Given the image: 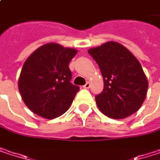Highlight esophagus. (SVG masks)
Here are the masks:
<instances>
[{
  "instance_id": "34e87169",
  "label": "esophagus",
  "mask_w": 160,
  "mask_h": 160,
  "mask_svg": "<svg viewBox=\"0 0 160 160\" xmlns=\"http://www.w3.org/2000/svg\"><path fill=\"white\" fill-rule=\"evenodd\" d=\"M90 86H91L90 82H89V81H87V82L85 83V85L83 86V88H85V89H89V88H90Z\"/></svg>"
}]
</instances>
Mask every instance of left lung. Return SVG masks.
<instances>
[{
  "mask_svg": "<svg viewBox=\"0 0 160 160\" xmlns=\"http://www.w3.org/2000/svg\"><path fill=\"white\" fill-rule=\"evenodd\" d=\"M88 52L98 64L104 90L95 96L98 108L106 116L120 119L139 110L148 88L141 64L123 45L108 42Z\"/></svg>",
  "mask_w": 160,
  "mask_h": 160,
  "instance_id": "left-lung-1",
  "label": "left lung"
}]
</instances>
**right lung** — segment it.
Here are the masks:
<instances>
[{"instance_id":"right-lung-1","label":"right lung","mask_w":160,"mask_h":160,"mask_svg":"<svg viewBox=\"0 0 160 160\" xmlns=\"http://www.w3.org/2000/svg\"><path fill=\"white\" fill-rule=\"evenodd\" d=\"M77 50L47 43L33 52L23 65L18 89L26 106L38 116L52 119L71 106L80 87L70 80L69 62Z\"/></svg>"}]
</instances>
